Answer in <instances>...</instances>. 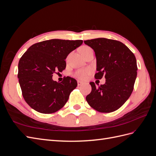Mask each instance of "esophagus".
<instances>
[{
    "instance_id": "34e87169",
    "label": "esophagus",
    "mask_w": 156,
    "mask_h": 156,
    "mask_svg": "<svg viewBox=\"0 0 156 156\" xmlns=\"http://www.w3.org/2000/svg\"><path fill=\"white\" fill-rule=\"evenodd\" d=\"M83 84V83L82 81H77V85H78V86H81Z\"/></svg>"
}]
</instances>
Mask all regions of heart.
I'll return each mask as SVG.
<instances>
[{"label":"heart","mask_w":156,"mask_h":156,"mask_svg":"<svg viewBox=\"0 0 156 156\" xmlns=\"http://www.w3.org/2000/svg\"><path fill=\"white\" fill-rule=\"evenodd\" d=\"M91 48H89V47L87 46H84L81 48V53H83L84 51H86L88 49H90ZM91 69L90 68H84V69H79L77 71H76L73 74L74 76L75 77H77L79 79H81V80H84L87 79V77H88V75L90 74L91 73Z\"/></svg>","instance_id":"obj_1"}]
</instances>
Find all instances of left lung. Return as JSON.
<instances>
[{
	"label": "left lung",
	"instance_id": "1",
	"mask_svg": "<svg viewBox=\"0 0 156 156\" xmlns=\"http://www.w3.org/2000/svg\"><path fill=\"white\" fill-rule=\"evenodd\" d=\"M95 52L96 79L105 78V83L96 88L94 82L90 94L86 97L88 104L101 112H111L128 100L133 92L137 75L134 54L122 42L107 38L84 41Z\"/></svg>",
	"mask_w": 156,
	"mask_h": 156
}]
</instances>
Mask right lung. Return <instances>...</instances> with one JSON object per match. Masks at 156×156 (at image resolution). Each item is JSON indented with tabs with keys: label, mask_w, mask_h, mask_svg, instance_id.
Masks as SVG:
<instances>
[{
	"label": "right lung",
	"mask_w": 156,
	"mask_h": 156,
	"mask_svg": "<svg viewBox=\"0 0 156 156\" xmlns=\"http://www.w3.org/2000/svg\"><path fill=\"white\" fill-rule=\"evenodd\" d=\"M83 42L79 40H45L30 46L21 56L17 77L23 96L33 109L50 114L66 104L77 82L70 77L56 82L52 78L53 74L66 68L68 55Z\"/></svg>",
	"instance_id": "1"
}]
</instances>
